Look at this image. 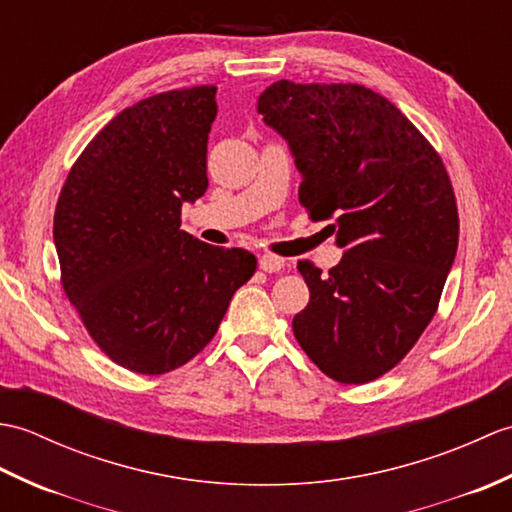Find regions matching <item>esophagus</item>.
Masks as SVG:
<instances>
[{
  "mask_svg": "<svg viewBox=\"0 0 512 512\" xmlns=\"http://www.w3.org/2000/svg\"><path fill=\"white\" fill-rule=\"evenodd\" d=\"M284 257L273 255V253H262L259 255V268L266 270V273H279L284 268Z\"/></svg>",
  "mask_w": 512,
  "mask_h": 512,
  "instance_id": "34e87169",
  "label": "esophagus"
}]
</instances>
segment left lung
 Here are the masks:
<instances>
[{
    "label": "left lung",
    "instance_id": "obj_1",
    "mask_svg": "<svg viewBox=\"0 0 512 512\" xmlns=\"http://www.w3.org/2000/svg\"><path fill=\"white\" fill-rule=\"evenodd\" d=\"M257 112L288 140L299 202L312 220H334L345 248L328 275L297 264L310 303L292 332L325 376L369 383L407 356L438 310L460 237L449 173L409 118L365 85L281 79Z\"/></svg>",
    "mask_w": 512,
    "mask_h": 512
}]
</instances>
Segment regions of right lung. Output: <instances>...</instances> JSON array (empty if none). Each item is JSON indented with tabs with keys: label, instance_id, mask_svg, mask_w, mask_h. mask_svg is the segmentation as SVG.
<instances>
[{
	"label": "right lung",
	"instance_id": "add662e5",
	"mask_svg": "<svg viewBox=\"0 0 512 512\" xmlns=\"http://www.w3.org/2000/svg\"><path fill=\"white\" fill-rule=\"evenodd\" d=\"M215 85L171 90L116 114L83 149L54 211L65 297L101 352L158 376L204 350L257 259L180 231L202 198Z\"/></svg>",
	"mask_w": 512,
	"mask_h": 512
}]
</instances>
